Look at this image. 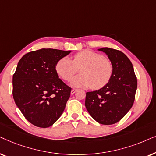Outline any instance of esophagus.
<instances>
[{
  "label": "esophagus",
  "mask_w": 156,
  "mask_h": 156,
  "mask_svg": "<svg viewBox=\"0 0 156 156\" xmlns=\"http://www.w3.org/2000/svg\"><path fill=\"white\" fill-rule=\"evenodd\" d=\"M76 90H77L76 89H73V90H71V91H70V94H71V95H73L74 93L76 92Z\"/></svg>",
  "instance_id": "34e87169"
}]
</instances>
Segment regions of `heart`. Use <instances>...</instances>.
I'll use <instances>...</instances> for the list:
<instances>
[{
	"mask_svg": "<svg viewBox=\"0 0 156 156\" xmlns=\"http://www.w3.org/2000/svg\"><path fill=\"white\" fill-rule=\"evenodd\" d=\"M80 75L70 81L73 87H91L98 90L102 88L111 80L113 66L101 54L84 50L75 54L73 59L64 57L55 65L57 73L65 80H69L79 69Z\"/></svg>",
	"mask_w": 156,
	"mask_h": 156,
	"instance_id": "obj_1",
	"label": "heart"
}]
</instances>
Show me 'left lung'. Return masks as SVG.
Masks as SVG:
<instances>
[{"mask_svg": "<svg viewBox=\"0 0 156 156\" xmlns=\"http://www.w3.org/2000/svg\"><path fill=\"white\" fill-rule=\"evenodd\" d=\"M108 55L113 66V75L102 88L86 93L85 105L98 123L112 125L121 120L134 103L137 78L129 58L118 50L98 49Z\"/></svg>", "mask_w": 156, "mask_h": 156, "instance_id": "left-lung-1", "label": "left lung"}]
</instances>
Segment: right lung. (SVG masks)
Here are the masks:
<instances>
[{
	"instance_id": "obj_1",
	"label": "right lung",
	"mask_w": 156,
	"mask_h": 156,
	"mask_svg": "<svg viewBox=\"0 0 156 156\" xmlns=\"http://www.w3.org/2000/svg\"><path fill=\"white\" fill-rule=\"evenodd\" d=\"M71 51L42 48L24 55L13 76V96L33 125L51 126L61 117L71 88L59 78L55 65Z\"/></svg>"
}]
</instances>
